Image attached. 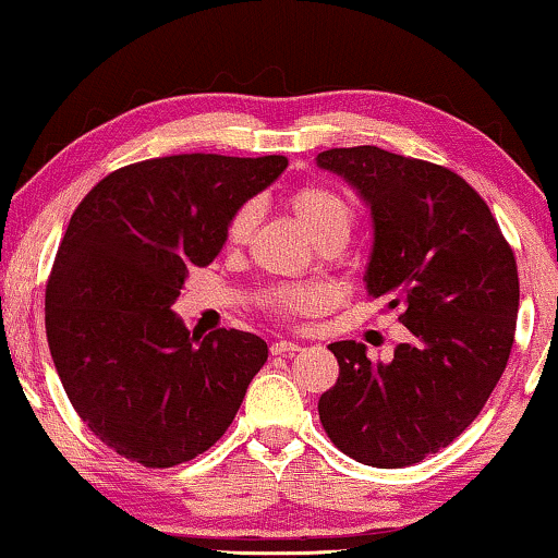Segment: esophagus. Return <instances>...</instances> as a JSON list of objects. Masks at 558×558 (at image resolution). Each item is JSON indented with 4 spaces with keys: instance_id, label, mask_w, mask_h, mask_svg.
Listing matches in <instances>:
<instances>
[{
    "instance_id": "obj_1",
    "label": "esophagus",
    "mask_w": 558,
    "mask_h": 558,
    "mask_svg": "<svg viewBox=\"0 0 558 558\" xmlns=\"http://www.w3.org/2000/svg\"><path fill=\"white\" fill-rule=\"evenodd\" d=\"M296 350H300V345L292 340H277L271 342V355H294Z\"/></svg>"
}]
</instances>
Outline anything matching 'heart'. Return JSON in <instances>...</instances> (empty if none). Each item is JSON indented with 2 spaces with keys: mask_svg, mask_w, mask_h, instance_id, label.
<instances>
[{
  "mask_svg": "<svg viewBox=\"0 0 558 558\" xmlns=\"http://www.w3.org/2000/svg\"><path fill=\"white\" fill-rule=\"evenodd\" d=\"M289 208L294 218L307 231L315 243L340 241L345 243L350 231L355 226V203L338 187L330 185H302L289 193ZM256 205L243 203L239 210L228 218L226 223V243L231 248L243 246L251 239L256 226ZM264 307L274 317L289 319L294 315L317 310L323 304V296L312 287H277L264 292Z\"/></svg>",
  "mask_w": 558,
  "mask_h": 558,
  "instance_id": "heart-1",
  "label": "heart"
}]
</instances>
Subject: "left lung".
<instances>
[{
	"instance_id": "obj_1",
	"label": "left lung",
	"mask_w": 558,
	"mask_h": 558,
	"mask_svg": "<svg viewBox=\"0 0 558 558\" xmlns=\"http://www.w3.org/2000/svg\"><path fill=\"white\" fill-rule=\"evenodd\" d=\"M323 170L371 205V300L401 307L414 335L391 363L332 342L340 376L319 396L332 445L371 468H407L452 445L506 371L521 287L510 243L470 182L447 167L371 147L327 149Z\"/></svg>"
}]
</instances>
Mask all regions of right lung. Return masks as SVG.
<instances>
[{
  "label": "right lung",
  "instance_id": "add662e5",
  "mask_svg": "<svg viewBox=\"0 0 558 558\" xmlns=\"http://www.w3.org/2000/svg\"><path fill=\"white\" fill-rule=\"evenodd\" d=\"M284 167L281 155L144 159L75 208L45 287V332L75 414L117 454L174 468L231 426L269 348L226 327L197 340L172 302Z\"/></svg>",
  "mask_w": 558,
  "mask_h": 558
}]
</instances>
